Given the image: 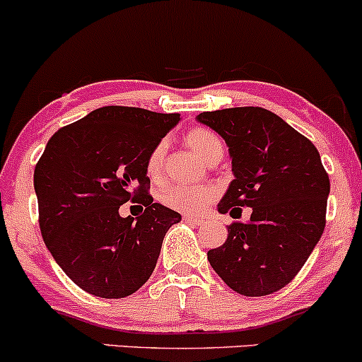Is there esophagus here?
I'll return each mask as SVG.
<instances>
[{
	"instance_id": "esophagus-1",
	"label": "esophagus",
	"mask_w": 362,
	"mask_h": 362,
	"mask_svg": "<svg viewBox=\"0 0 362 362\" xmlns=\"http://www.w3.org/2000/svg\"><path fill=\"white\" fill-rule=\"evenodd\" d=\"M184 221H187V223H190V225H201L202 218L194 216V214H184Z\"/></svg>"
}]
</instances>
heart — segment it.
I'll return each mask as SVG.
<instances>
[{
	"label": "heart",
	"mask_w": 362,
	"mask_h": 362,
	"mask_svg": "<svg viewBox=\"0 0 362 362\" xmlns=\"http://www.w3.org/2000/svg\"><path fill=\"white\" fill-rule=\"evenodd\" d=\"M185 142H187L190 149L206 163L220 160V158L223 156V142H221V139L218 137L213 130L206 129V127H196V129L189 130V132L185 134ZM165 141L158 142V144L149 151L148 160H146V172H148V175L153 180L160 178L163 163H165ZM214 197H216L214 189L206 187V185L196 187V185L175 184L166 187L160 194V199L163 204L184 213L202 211Z\"/></svg>",
	"instance_id": "obj_1"
}]
</instances>
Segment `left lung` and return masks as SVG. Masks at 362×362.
<instances>
[{"instance_id":"left-lung-1","label":"left lung","mask_w":362,"mask_h":362,"mask_svg":"<svg viewBox=\"0 0 362 362\" xmlns=\"http://www.w3.org/2000/svg\"><path fill=\"white\" fill-rule=\"evenodd\" d=\"M197 120L225 139L232 158L235 178L218 211L252 208L247 223H230L225 244L208 251L209 264L232 291L269 296L291 284L323 235L327 170L308 137L259 106L204 111Z\"/></svg>"}]
</instances>
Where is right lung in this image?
<instances>
[{"instance_id": "1", "label": "right lung", "mask_w": 362, "mask_h": 362, "mask_svg": "<svg viewBox=\"0 0 362 362\" xmlns=\"http://www.w3.org/2000/svg\"><path fill=\"white\" fill-rule=\"evenodd\" d=\"M178 120V113L103 106L47 141L34 170L39 226L82 291L122 299L156 268L163 239L182 216L153 202L146 160ZM127 200L145 209L136 222L117 213Z\"/></svg>"}]
</instances>
